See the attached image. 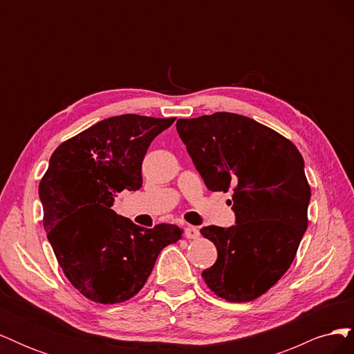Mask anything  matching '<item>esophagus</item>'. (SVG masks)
I'll list each match as a JSON object with an SVG mask.
<instances>
[{"instance_id": "1", "label": "esophagus", "mask_w": 354, "mask_h": 354, "mask_svg": "<svg viewBox=\"0 0 354 354\" xmlns=\"http://www.w3.org/2000/svg\"><path fill=\"white\" fill-rule=\"evenodd\" d=\"M185 236L187 239H198L199 238V229L195 226H187L185 229Z\"/></svg>"}]
</instances>
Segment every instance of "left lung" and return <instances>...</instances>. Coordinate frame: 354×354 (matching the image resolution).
<instances>
[{
	"mask_svg": "<svg viewBox=\"0 0 354 354\" xmlns=\"http://www.w3.org/2000/svg\"><path fill=\"white\" fill-rule=\"evenodd\" d=\"M176 127L205 186L232 192L236 217L227 229H201L217 248L203 281L230 303L252 301L285 274L307 229L312 194L303 156L279 133L238 113L178 120Z\"/></svg>",
	"mask_w": 354,
	"mask_h": 354,
	"instance_id": "obj_1",
	"label": "left lung"
}]
</instances>
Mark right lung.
I'll return each mask as SVG.
<instances>
[{"instance_id":"obj_1","label":"right lung","mask_w":354,"mask_h":354,"mask_svg":"<svg viewBox=\"0 0 354 354\" xmlns=\"http://www.w3.org/2000/svg\"><path fill=\"white\" fill-rule=\"evenodd\" d=\"M176 118L112 116L63 142L39 181L44 229L63 273L94 303L116 304L145 286L159 252L176 243V224L137 226L112 209L142 187V162Z\"/></svg>"}]
</instances>
